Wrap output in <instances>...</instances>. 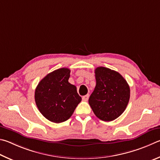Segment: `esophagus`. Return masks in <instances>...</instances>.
<instances>
[{"label":"esophagus","mask_w":160,"mask_h":160,"mask_svg":"<svg viewBox=\"0 0 160 160\" xmlns=\"http://www.w3.org/2000/svg\"><path fill=\"white\" fill-rule=\"evenodd\" d=\"M88 98H89V94H87V95H86V96H83L82 97V100H83V101H87V100H88Z\"/></svg>","instance_id":"obj_1"}]
</instances>
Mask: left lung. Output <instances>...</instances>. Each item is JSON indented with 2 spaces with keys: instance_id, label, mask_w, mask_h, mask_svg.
Here are the masks:
<instances>
[{
  "instance_id": "1",
  "label": "left lung",
  "mask_w": 160,
  "mask_h": 160,
  "mask_svg": "<svg viewBox=\"0 0 160 160\" xmlns=\"http://www.w3.org/2000/svg\"><path fill=\"white\" fill-rule=\"evenodd\" d=\"M96 85L88 100L96 116L105 122L117 119L124 112L130 98V88L119 72L107 67L95 69Z\"/></svg>"
}]
</instances>
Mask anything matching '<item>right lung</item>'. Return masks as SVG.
Returning <instances> with one entry per match:
<instances>
[{"label": "right lung", "mask_w": 160, "mask_h": 160, "mask_svg": "<svg viewBox=\"0 0 160 160\" xmlns=\"http://www.w3.org/2000/svg\"><path fill=\"white\" fill-rule=\"evenodd\" d=\"M70 69L60 68L47 74L35 90L36 106L49 121L61 123L67 121L82 101L77 87L69 83Z\"/></svg>", "instance_id": "obj_1"}]
</instances>
